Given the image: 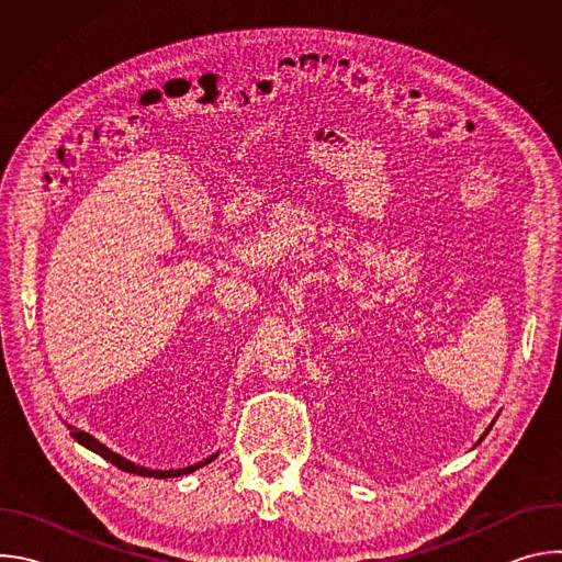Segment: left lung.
<instances>
[{
  "label": "left lung",
  "mask_w": 562,
  "mask_h": 562,
  "mask_svg": "<svg viewBox=\"0 0 562 562\" xmlns=\"http://www.w3.org/2000/svg\"><path fill=\"white\" fill-rule=\"evenodd\" d=\"M485 434H490V429H487V431H485ZM483 438H485V436H483ZM483 438H480V440H483Z\"/></svg>",
  "instance_id": "left-lung-1"
}]
</instances>
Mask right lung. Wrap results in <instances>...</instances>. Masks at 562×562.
I'll return each mask as SVG.
<instances>
[{
    "label": "right lung",
    "instance_id": "right-lung-1",
    "mask_svg": "<svg viewBox=\"0 0 562 562\" xmlns=\"http://www.w3.org/2000/svg\"><path fill=\"white\" fill-rule=\"evenodd\" d=\"M68 429H70V436H72L79 445L87 447V449H91V451H95L98 456H102L104 460H109V462H111V464H115L117 469L128 471V473H137V475H146V477H178V475L191 473V471H195V469H200V467H204V464H209L211 460H215V458H217V453H213V456H209V458H204V460H200V462H195V464L184 467V469H169V471H162V469H148V467H139V464H135V462H131V460L122 458L120 453L111 451L106 445H102L100 440H95V438H93L91 434H87V431H79V429H72V427H68Z\"/></svg>",
    "mask_w": 562,
    "mask_h": 562
}]
</instances>
